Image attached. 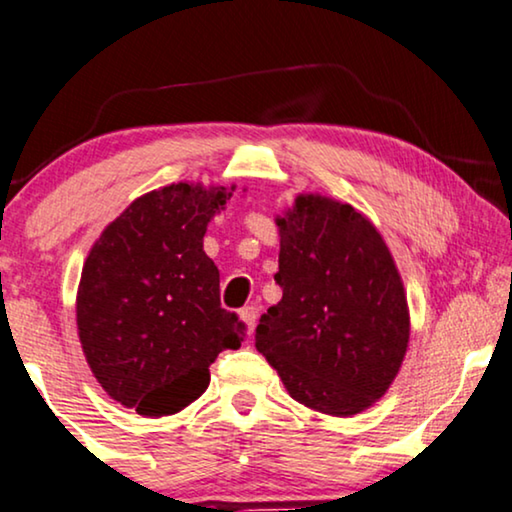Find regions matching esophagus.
<instances>
[{
  "label": "esophagus",
  "instance_id": "obj_1",
  "mask_svg": "<svg viewBox=\"0 0 512 512\" xmlns=\"http://www.w3.org/2000/svg\"><path fill=\"white\" fill-rule=\"evenodd\" d=\"M238 316H241L245 325H248V330L252 335V332H255V325H257V309H255V306H243V309L238 311Z\"/></svg>",
  "mask_w": 512,
  "mask_h": 512
}]
</instances>
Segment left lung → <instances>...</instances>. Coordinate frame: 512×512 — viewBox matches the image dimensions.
<instances>
[{
    "mask_svg": "<svg viewBox=\"0 0 512 512\" xmlns=\"http://www.w3.org/2000/svg\"><path fill=\"white\" fill-rule=\"evenodd\" d=\"M283 299L255 346L297 403L351 417L377 403L403 365L410 313L384 238L349 203L297 196L278 217Z\"/></svg>",
    "mask_w": 512,
    "mask_h": 512,
    "instance_id": "1",
    "label": "left lung"
}]
</instances>
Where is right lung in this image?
<instances>
[{
  "label": "right lung",
  "mask_w": 512,
  "mask_h": 512,
  "mask_svg": "<svg viewBox=\"0 0 512 512\" xmlns=\"http://www.w3.org/2000/svg\"><path fill=\"white\" fill-rule=\"evenodd\" d=\"M229 196L187 182L156 189L88 252L77 295L81 349L100 386L142 417L194 403L217 353L245 337V323L222 309L220 271L203 252L210 217Z\"/></svg>",
  "instance_id": "1"
}]
</instances>
